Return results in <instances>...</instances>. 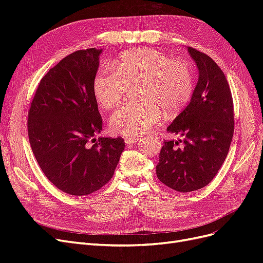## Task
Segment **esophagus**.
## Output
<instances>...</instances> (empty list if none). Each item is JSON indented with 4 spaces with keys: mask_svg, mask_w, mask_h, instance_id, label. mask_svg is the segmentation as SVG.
<instances>
[{
    "mask_svg": "<svg viewBox=\"0 0 263 263\" xmlns=\"http://www.w3.org/2000/svg\"><path fill=\"white\" fill-rule=\"evenodd\" d=\"M124 140L127 145H132V144H135V142H137L138 138L137 137H125Z\"/></svg>",
    "mask_w": 263,
    "mask_h": 263,
    "instance_id": "34e87169",
    "label": "esophagus"
}]
</instances>
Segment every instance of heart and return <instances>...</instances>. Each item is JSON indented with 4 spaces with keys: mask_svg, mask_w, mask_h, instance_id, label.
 I'll return each mask as SVG.
<instances>
[{
    "mask_svg": "<svg viewBox=\"0 0 263 263\" xmlns=\"http://www.w3.org/2000/svg\"><path fill=\"white\" fill-rule=\"evenodd\" d=\"M109 69L100 70L93 80V95L104 110L118 106L128 87L138 86L135 104L117 109L109 117V129L124 136L149 132L162 117L180 114L192 100L195 80L191 66L154 48L121 54Z\"/></svg>",
    "mask_w": 263,
    "mask_h": 263,
    "instance_id": "b5f03b06",
    "label": "heart"
}]
</instances>
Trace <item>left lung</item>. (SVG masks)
I'll return each mask as SVG.
<instances>
[{
  "label": "left lung",
  "instance_id": "8db88e82",
  "mask_svg": "<svg viewBox=\"0 0 263 263\" xmlns=\"http://www.w3.org/2000/svg\"><path fill=\"white\" fill-rule=\"evenodd\" d=\"M198 81L190 104L166 128L183 137L165 140L156 166L163 184L179 192L208 185L224 163L234 135V103L227 79L210 55L187 47Z\"/></svg>",
  "mask_w": 263,
  "mask_h": 263
}]
</instances>
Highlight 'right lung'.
<instances>
[{
	"label": "right lung",
	"mask_w": 263,
	"mask_h": 263,
	"mask_svg": "<svg viewBox=\"0 0 263 263\" xmlns=\"http://www.w3.org/2000/svg\"><path fill=\"white\" fill-rule=\"evenodd\" d=\"M102 49L70 53L39 82L27 130L36 160L53 185L87 195L112 179L125 148L122 137H100L103 121L93 95Z\"/></svg>",
	"instance_id": "obj_1"
}]
</instances>
